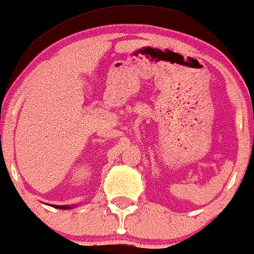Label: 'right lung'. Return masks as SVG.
<instances>
[{"instance_id":"obj_1","label":"right lung","mask_w":254,"mask_h":254,"mask_svg":"<svg viewBox=\"0 0 254 254\" xmlns=\"http://www.w3.org/2000/svg\"><path fill=\"white\" fill-rule=\"evenodd\" d=\"M52 207L55 208H58V209H71L72 207H76V205H53Z\"/></svg>"}]
</instances>
